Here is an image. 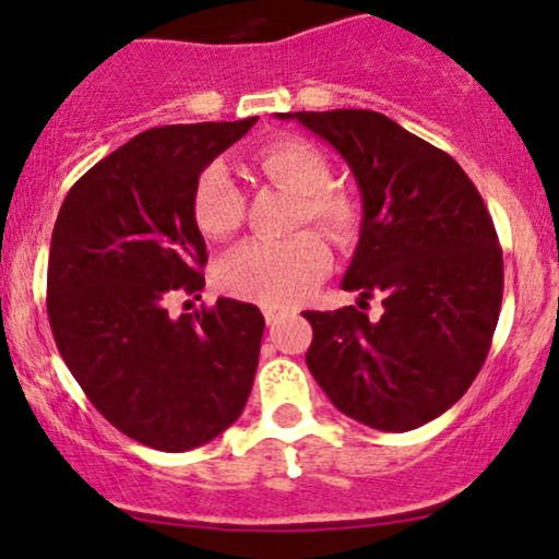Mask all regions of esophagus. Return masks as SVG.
<instances>
[{"instance_id":"obj_1","label":"esophagus","mask_w":559,"mask_h":559,"mask_svg":"<svg viewBox=\"0 0 559 559\" xmlns=\"http://www.w3.org/2000/svg\"><path fill=\"white\" fill-rule=\"evenodd\" d=\"M262 312H265V323H267V325L281 323V320L286 318V312H284V310H275V307H265V310H262Z\"/></svg>"}]
</instances>
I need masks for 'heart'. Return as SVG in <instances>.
I'll return each mask as SVG.
<instances>
[{"mask_svg": "<svg viewBox=\"0 0 559 559\" xmlns=\"http://www.w3.org/2000/svg\"><path fill=\"white\" fill-rule=\"evenodd\" d=\"M262 178L297 194L292 228L312 223L331 241L349 243L360 230L362 210L352 191L331 183L329 157L305 139H275L252 157ZM247 199L228 165L210 163L191 189V217L207 239H228L241 228ZM331 267L329 243L316 230L284 241H247L217 262L215 281L230 297L286 307L305 299Z\"/></svg>", "mask_w": 559, "mask_h": 559, "instance_id": "b5f03b06", "label": "heart"}]
</instances>
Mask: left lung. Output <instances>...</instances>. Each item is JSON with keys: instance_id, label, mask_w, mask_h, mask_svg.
Here are the masks:
<instances>
[{"instance_id": "8db88e82", "label": "left lung", "mask_w": 559, "mask_h": 559, "mask_svg": "<svg viewBox=\"0 0 559 559\" xmlns=\"http://www.w3.org/2000/svg\"><path fill=\"white\" fill-rule=\"evenodd\" d=\"M325 139L355 176L362 226L342 288L360 310L305 312V360L362 426L413 431L471 389L502 307V249L484 199L447 152L373 110L281 112ZM381 296L370 321L364 299Z\"/></svg>"}]
</instances>
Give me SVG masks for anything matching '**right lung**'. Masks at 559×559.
<instances>
[{
	"label": "right lung",
	"mask_w": 559,
	"mask_h": 559,
	"mask_svg": "<svg viewBox=\"0 0 559 559\" xmlns=\"http://www.w3.org/2000/svg\"><path fill=\"white\" fill-rule=\"evenodd\" d=\"M254 123L150 128L83 173L57 215L47 271L57 349L94 407L139 444H207L252 391L258 307L217 299L173 318L168 305L204 288L197 176Z\"/></svg>",
	"instance_id": "obj_1"
}]
</instances>
